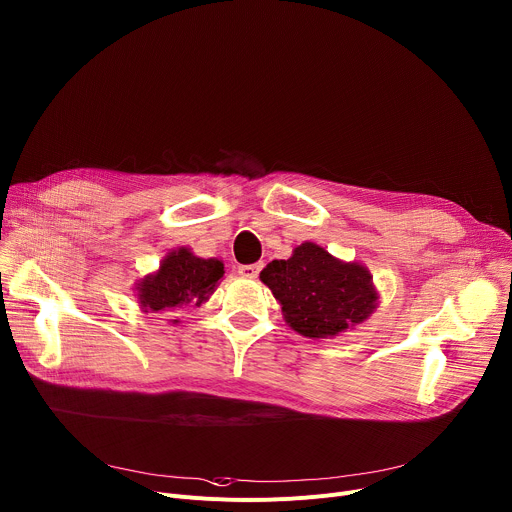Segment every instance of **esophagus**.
Instances as JSON below:
<instances>
[{
	"label": "esophagus",
	"instance_id": "esophagus-1",
	"mask_svg": "<svg viewBox=\"0 0 512 512\" xmlns=\"http://www.w3.org/2000/svg\"><path fill=\"white\" fill-rule=\"evenodd\" d=\"M259 271H261V263L241 265V267H239V273H241L243 277H247V280H255V277L259 275Z\"/></svg>",
	"mask_w": 512,
	"mask_h": 512
}]
</instances>
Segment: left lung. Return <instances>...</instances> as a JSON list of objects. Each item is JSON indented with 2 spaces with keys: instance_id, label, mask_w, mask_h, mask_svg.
<instances>
[{
  "instance_id": "1",
  "label": "left lung",
  "mask_w": 512,
  "mask_h": 512,
  "mask_svg": "<svg viewBox=\"0 0 512 512\" xmlns=\"http://www.w3.org/2000/svg\"><path fill=\"white\" fill-rule=\"evenodd\" d=\"M261 282L282 304L286 322L308 339H331L357 327L378 308L371 273L345 263L316 243H302L290 259H275Z\"/></svg>"
}]
</instances>
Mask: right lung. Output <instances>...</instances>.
Instances as JSON below:
<instances>
[{
  "instance_id": "right-lung-1",
  "label": "right lung",
  "mask_w": 512,
  "mask_h": 512,
  "mask_svg": "<svg viewBox=\"0 0 512 512\" xmlns=\"http://www.w3.org/2000/svg\"><path fill=\"white\" fill-rule=\"evenodd\" d=\"M222 275V261L202 259L188 247H179L161 261L155 273L145 275L134 290L143 312H171L190 304L202 306L214 294Z\"/></svg>"
}]
</instances>
